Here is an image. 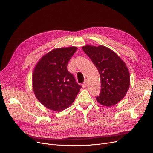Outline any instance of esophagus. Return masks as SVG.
Masks as SVG:
<instances>
[{"label": "esophagus", "instance_id": "1", "mask_svg": "<svg viewBox=\"0 0 153 153\" xmlns=\"http://www.w3.org/2000/svg\"><path fill=\"white\" fill-rule=\"evenodd\" d=\"M87 85H88V81L85 80V81L84 82V83L82 84V87L84 88H85L86 87V86H87Z\"/></svg>", "mask_w": 153, "mask_h": 153}]
</instances>
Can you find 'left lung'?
I'll list each match as a JSON object with an SVG mask.
<instances>
[{"mask_svg": "<svg viewBox=\"0 0 153 153\" xmlns=\"http://www.w3.org/2000/svg\"><path fill=\"white\" fill-rule=\"evenodd\" d=\"M82 49L101 76V89L100 96L96 97L97 102L106 107L116 105L124 97L129 88L128 67L114 51L104 45H86Z\"/></svg>", "mask_w": 153, "mask_h": 153, "instance_id": "obj_1", "label": "left lung"}]
</instances>
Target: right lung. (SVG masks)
Instances as JSON below:
<instances>
[{"instance_id": "add662e5", "label": "right lung", "mask_w": 153, "mask_h": 153, "mask_svg": "<svg viewBox=\"0 0 153 153\" xmlns=\"http://www.w3.org/2000/svg\"><path fill=\"white\" fill-rule=\"evenodd\" d=\"M75 46L52 49L36 64L32 89L39 101L48 109L60 112L74 102L81 87L68 71L67 65L77 51Z\"/></svg>"}]
</instances>
